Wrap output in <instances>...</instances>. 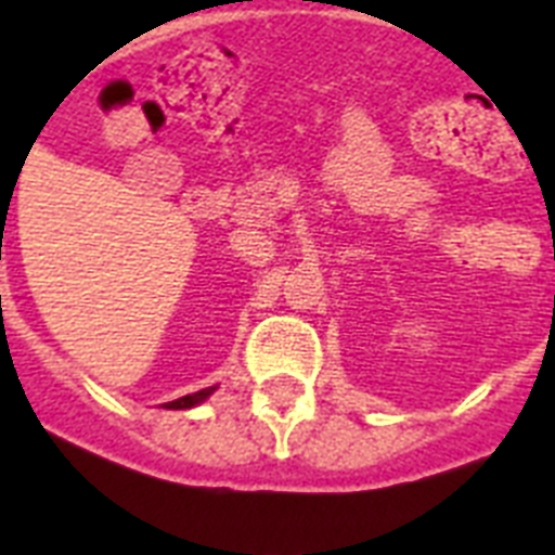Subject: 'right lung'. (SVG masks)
I'll list each match as a JSON object with an SVG mask.
<instances>
[{
  "label": "right lung",
  "mask_w": 555,
  "mask_h": 555,
  "mask_svg": "<svg viewBox=\"0 0 555 555\" xmlns=\"http://www.w3.org/2000/svg\"><path fill=\"white\" fill-rule=\"evenodd\" d=\"M212 395V388H201L195 395H186V397H178L172 403H167V409H192V405H198L201 400H207Z\"/></svg>",
  "instance_id": "1"
}]
</instances>
